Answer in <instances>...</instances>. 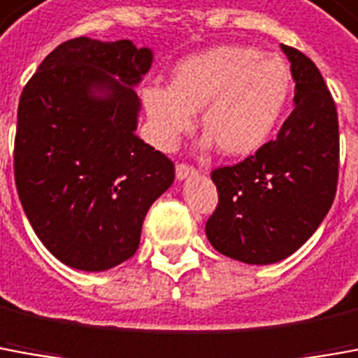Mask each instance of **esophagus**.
Returning a JSON list of instances; mask_svg holds the SVG:
<instances>
[{
  "label": "esophagus",
  "instance_id": "obj_1",
  "mask_svg": "<svg viewBox=\"0 0 358 358\" xmlns=\"http://www.w3.org/2000/svg\"><path fill=\"white\" fill-rule=\"evenodd\" d=\"M175 173H177V179H187V177H191V175H196V169L189 164H177Z\"/></svg>",
  "mask_w": 358,
  "mask_h": 358
}]
</instances>
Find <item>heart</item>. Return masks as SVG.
<instances>
[{
  "instance_id": "b5f03b06",
  "label": "heart",
  "mask_w": 358,
  "mask_h": 358,
  "mask_svg": "<svg viewBox=\"0 0 358 358\" xmlns=\"http://www.w3.org/2000/svg\"><path fill=\"white\" fill-rule=\"evenodd\" d=\"M292 95V76L277 54L248 44H218L187 56L171 71V85L152 83L142 91L150 136L171 152L201 124L224 155L245 157L265 146Z\"/></svg>"
}]
</instances>
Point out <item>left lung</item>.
<instances>
[{
	"label": "left lung",
	"mask_w": 358,
	"mask_h": 358,
	"mask_svg": "<svg viewBox=\"0 0 358 358\" xmlns=\"http://www.w3.org/2000/svg\"><path fill=\"white\" fill-rule=\"evenodd\" d=\"M282 52L296 81V107L255 155L210 173L218 206L206 220V238L222 255L250 265L277 263L302 248L337 191L335 101L306 54L285 44Z\"/></svg>",
	"instance_id": "obj_1"
}]
</instances>
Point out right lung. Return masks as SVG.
<instances>
[{
  "instance_id": "add662e5",
  "label": "right lung",
  "mask_w": 358,
  "mask_h": 358,
  "mask_svg": "<svg viewBox=\"0 0 358 358\" xmlns=\"http://www.w3.org/2000/svg\"><path fill=\"white\" fill-rule=\"evenodd\" d=\"M152 58L130 41L71 38L21 93L17 193L38 240L68 267L107 271L132 257L148 208L173 183V162L134 134L132 85Z\"/></svg>"
}]
</instances>
